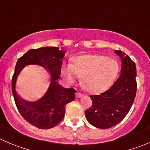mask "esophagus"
I'll return each instance as SVG.
<instances>
[{
  "label": "esophagus",
  "instance_id": "esophagus-1",
  "mask_svg": "<svg viewBox=\"0 0 150 150\" xmlns=\"http://www.w3.org/2000/svg\"><path fill=\"white\" fill-rule=\"evenodd\" d=\"M83 95V94H81V93H80V92H77L76 94H75V96H76L77 98H80V97H82Z\"/></svg>",
  "mask_w": 150,
  "mask_h": 150
}]
</instances>
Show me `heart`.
I'll list each match as a JSON object with an SVG mask.
<instances>
[{"label":"heart","instance_id":"1","mask_svg":"<svg viewBox=\"0 0 150 150\" xmlns=\"http://www.w3.org/2000/svg\"><path fill=\"white\" fill-rule=\"evenodd\" d=\"M119 72L117 61L103 55H85L78 57L74 64L64 66L62 75L69 83L82 77V83L91 93L107 90L115 81Z\"/></svg>","mask_w":150,"mask_h":150}]
</instances>
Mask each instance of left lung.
<instances>
[{"label": "left lung", "instance_id": "obj_1", "mask_svg": "<svg viewBox=\"0 0 150 150\" xmlns=\"http://www.w3.org/2000/svg\"><path fill=\"white\" fill-rule=\"evenodd\" d=\"M114 53L122 59L121 75L108 91L90 96L92 105L85 111L88 122L97 128L108 129L120 123L128 114L136 97V64L124 52Z\"/></svg>", "mask_w": 150, "mask_h": 150}]
</instances>
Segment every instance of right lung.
I'll return each mask as SVG.
<instances>
[{"label": "right lung", "mask_w": 150, "mask_h": 150, "mask_svg": "<svg viewBox=\"0 0 150 150\" xmlns=\"http://www.w3.org/2000/svg\"><path fill=\"white\" fill-rule=\"evenodd\" d=\"M66 52L56 47L30 49L17 60L11 80V88L16 106L22 117L30 125L40 129H49L57 125L65 114V106L75 100L74 88H65L57 82L60 78L62 59ZM36 64L47 68L51 83L46 94L34 102L20 98L16 91V81L21 69L27 65Z\"/></svg>", "instance_id": "1"}]
</instances>
